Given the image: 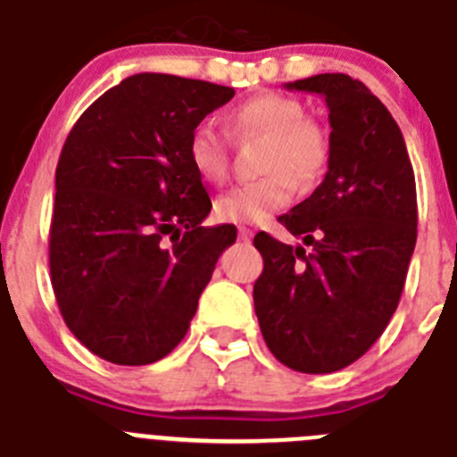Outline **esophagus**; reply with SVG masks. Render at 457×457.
Segmentation results:
<instances>
[{
    "label": "esophagus",
    "mask_w": 457,
    "mask_h": 457,
    "mask_svg": "<svg viewBox=\"0 0 457 457\" xmlns=\"http://www.w3.org/2000/svg\"><path fill=\"white\" fill-rule=\"evenodd\" d=\"M253 239V232L248 228H239V241L241 244H251Z\"/></svg>",
    "instance_id": "obj_1"
}]
</instances>
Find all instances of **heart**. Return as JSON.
Segmentation results:
<instances>
[{
	"instance_id": "1",
	"label": "heart",
	"mask_w": 457,
	"mask_h": 457,
	"mask_svg": "<svg viewBox=\"0 0 457 457\" xmlns=\"http://www.w3.org/2000/svg\"><path fill=\"white\" fill-rule=\"evenodd\" d=\"M237 137H267L262 172L267 177L237 186L216 200V216L225 223H262L295 200L296 184L312 186L328 165V135L305 117L296 98L260 94L228 112ZM188 161L206 184H223L229 174V145L213 126L200 124L188 135Z\"/></svg>"
}]
</instances>
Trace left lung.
Segmentation results:
<instances>
[{
  "mask_svg": "<svg viewBox=\"0 0 457 457\" xmlns=\"http://www.w3.org/2000/svg\"><path fill=\"white\" fill-rule=\"evenodd\" d=\"M285 89L328 108V172L278 218L303 245L255 237L253 299L264 343L292 370L336 372L372 347L398 308L416 245V184L395 119L363 82L322 73Z\"/></svg>",
  "mask_w": 457,
  "mask_h": 457,
  "instance_id": "1",
  "label": "left lung"
}]
</instances>
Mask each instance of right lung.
Returning <instances> with one entry per match:
<instances>
[{"instance_id":"right-lung-1","label":"right lung","mask_w":457,"mask_h":457,"mask_svg":"<svg viewBox=\"0 0 457 457\" xmlns=\"http://www.w3.org/2000/svg\"><path fill=\"white\" fill-rule=\"evenodd\" d=\"M232 87L137 73L75 121L54 174L50 278L89 352L146 366L184 340L234 225L202 228L212 200L188 135Z\"/></svg>"}]
</instances>
